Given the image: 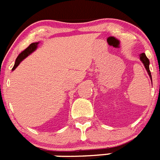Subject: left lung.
Masks as SVG:
<instances>
[{
    "label": "left lung",
    "instance_id": "8db88e82",
    "mask_svg": "<svg viewBox=\"0 0 160 160\" xmlns=\"http://www.w3.org/2000/svg\"><path fill=\"white\" fill-rule=\"evenodd\" d=\"M140 60L142 61V62L143 63V65H144L146 70H147V71H148V73L149 76H150V78H152V74H151V71H150V70H149V59L147 58V56L145 55L144 53L140 54Z\"/></svg>",
    "mask_w": 160,
    "mask_h": 160
}]
</instances>
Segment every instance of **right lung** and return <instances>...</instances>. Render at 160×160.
<instances>
[{
    "label": "right lung",
    "instance_id": "right-lung-1",
    "mask_svg": "<svg viewBox=\"0 0 160 160\" xmlns=\"http://www.w3.org/2000/svg\"><path fill=\"white\" fill-rule=\"evenodd\" d=\"M38 44H39V43H31L30 45H29L28 47L26 49L23 50V51H21L20 54H19L18 57L17 58V59H16V62H15V65H14V67H13L12 70H14V69H16L17 67V66L20 64V62H21L22 60L23 59V58H25L26 57L28 56V55H30L31 53H32L33 51H35V50L36 49V48H37Z\"/></svg>",
    "mask_w": 160,
    "mask_h": 160
}]
</instances>
